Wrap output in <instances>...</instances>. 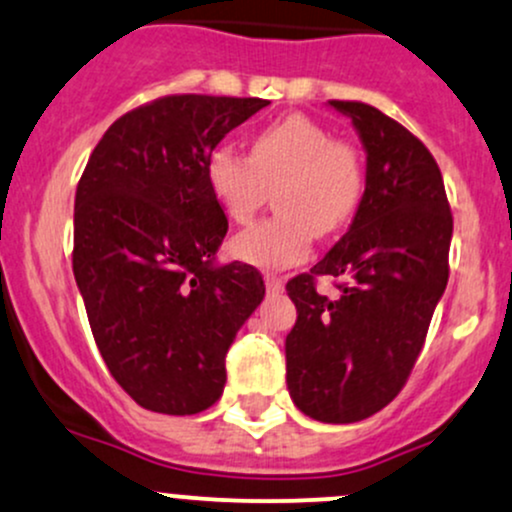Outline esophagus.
I'll return each instance as SVG.
<instances>
[{"instance_id": "34e87169", "label": "esophagus", "mask_w": 512, "mask_h": 512, "mask_svg": "<svg viewBox=\"0 0 512 512\" xmlns=\"http://www.w3.org/2000/svg\"><path fill=\"white\" fill-rule=\"evenodd\" d=\"M263 280H266L268 293H280V290H283V278L273 276V273H266V276H263Z\"/></svg>"}]
</instances>
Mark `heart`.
Here are the masks:
<instances>
[{
    "instance_id": "obj_1",
    "label": "heart",
    "mask_w": 512,
    "mask_h": 512,
    "mask_svg": "<svg viewBox=\"0 0 512 512\" xmlns=\"http://www.w3.org/2000/svg\"><path fill=\"white\" fill-rule=\"evenodd\" d=\"M212 197L236 224L254 217L266 185H278V214L236 234L232 254L258 268H285L310 254L312 239L342 232L361 205L366 163L349 141L305 114H288L251 136L249 158L232 146L205 161Z\"/></svg>"
}]
</instances>
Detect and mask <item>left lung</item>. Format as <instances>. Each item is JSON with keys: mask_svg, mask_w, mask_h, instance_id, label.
Segmentation results:
<instances>
[{"mask_svg": "<svg viewBox=\"0 0 512 512\" xmlns=\"http://www.w3.org/2000/svg\"><path fill=\"white\" fill-rule=\"evenodd\" d=\"M366 151V190L351 227L288 280L298 322L285 337L288 390L312 420L349 425L383 410L408 381L449 278L452 212L420 139L364 102L332 100ZM315 275L344 277L340 298Z\"/></svg>", "mask_w": 512, "mask_h": 512, "instance_id": "obj_1", "label": "left lung"}]
</instances>
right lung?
<instances>
[{"instance_id":"1","label":"right lung","mask_w":512,"mask_h":512,"mask_svg":"<svg viewBox=\"0 0 512 512\" xmlns=\"http://www.w3.org/2000/svg\"><path fill=\"white\" fill-rule=\"evenodd\" d=\"M266 104L161 97L109 126L82 173L75 283L104 364L141 408L217 403L224 356L266 295L254 266L217 263L229 224L205 178L212 148Z\"/></svg>"}]
</instances>
